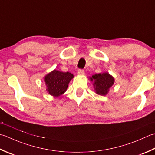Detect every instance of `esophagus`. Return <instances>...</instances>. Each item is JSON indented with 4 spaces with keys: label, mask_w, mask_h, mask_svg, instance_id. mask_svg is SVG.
Segmentation results:
<instances>
[{
    "label": "esophagus",
    "mask_w": 155,
    "mask_h": 155,
    "mask_svg": "<svg viewBox=\"0 0 155 155\" xmlns=\"http://www.w3.org/2000/svg\"><path fill=\"white\" fill-rule=\"evenodd\" d=\"M84 70H83V69H79L78 71V74L83 75V74H84Z\"/></svg>",
    "instance_id": "34e87169"
}]
</instances>
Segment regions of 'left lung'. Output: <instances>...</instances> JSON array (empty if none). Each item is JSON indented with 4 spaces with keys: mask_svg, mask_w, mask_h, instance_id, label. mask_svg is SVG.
I'll use <instances>...</instances> for the list:
<instances>
[{
    "mask_svg": "<svg viewBox=\"0 0 155 155\" xmlns=\"http://www.w3.org/2000/svg\"><path fill=\"white\" fill-rule=\"evenodd\" d=\"M90 79L93 82V84L95 93L102 96L107 95L115 81L114 78L108 72L95 74L93 75Z\"/></svg>",
    "mask_w": 155,
    "mask_h": 155,
    "instance_id": "left-lung-1",
    "label": "left lung"
}]
</instances>
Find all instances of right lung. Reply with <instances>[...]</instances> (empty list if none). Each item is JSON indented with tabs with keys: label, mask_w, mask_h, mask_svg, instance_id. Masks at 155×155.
I'll return each instance as SVG.
<instances>
[{
	"label": "right lung",
	"mask_w": 155,
	"mask_h": 155,
	"mask_svg": "<svg viewBox=\"0 0 155 155\" xmlns=\"http://www.w3.org/2000/svg\"><path fill=\"white\" fill-rule=\"evenodd\" d=\"M74 77L71 72H63L54 70L45 76L44 82L46 85V91L54 97L62 95L67 89L68 83Z\"/></svg>",
	"instance_id": "1"
}]
</instances>
